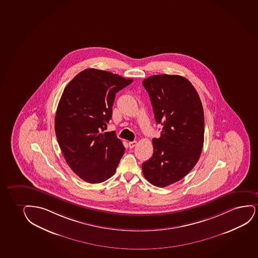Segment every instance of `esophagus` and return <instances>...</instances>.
Masks as SVG:
<instances>
[{"instance_id":"1","label":"esophagus","mask_w":258,"mask_h":258,"mask_svg":"<svg viewBox=\"0 0 258 258\" xmlns=\"http://www.w3.org/2000/svg\"><path fill=\"white\" fill-rule=\"evenodd\" d=\"M136 145H137V141H131V142L128 143V146H129L130 148H134V147H135Z\"/></svg>"}]
</instances>
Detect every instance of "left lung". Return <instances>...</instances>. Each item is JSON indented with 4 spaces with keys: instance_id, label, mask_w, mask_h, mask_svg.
Returning a JSON list of instances; mask_svg holds the SVG:
<instances>
[{
    "instance_id": "8db88e82",
    "label": "left lung",
    "mask_w": 258,
    "mask_h": 258,
    "mask_svg": "<svg viewBox=\"0 0 258 258\" xmlns=\"http://www.w3.org/2000/svg\"><path fill=\"white\" fill-rule=\"evenodd\" d=\"M153 105L160 137L154 154L142 164L145 178L164 187L179 181L199 160L204 142V113L196 89L179 75L151 76L142 82Z\"/></svg>"
}]
</instances>
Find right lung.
Listing matches in <instances>:
<instances>
[{"label": "right lung", "instance_id": "1", "mask_svg": "<svg viewBox=\"0 0 258 258\" xmlns=\"http://www.w3.org/2000/svg\"><path fill=\"white\" fill-rule=\"evenodd\" d=\"M133 81L90 68L63 90L55 112V135L66 162L86 182H103L116 172L124 146L114 132H102L112 116L116 93Z\"/></svg>", "mask_w": 258, "mask_h": 258}]
</instances>
